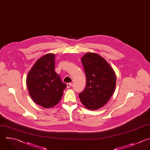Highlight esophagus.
Listing matches in <instances>:
<instances>
[{
    "label": "esophagus",
    "instance_id": "obj_1",
    "mask_svg": "<svg viewBox=\"0 0 150 150\" xmlns=\"http://www.w3.org/2000/svg\"><path fill=\"white\" fill-rule=\"evenodd\" d=\"M71 86H72V83H69L67 84V88H70Z\"/></svg>",
    "mask_w": 150,
    "mask_h": 150
}]
</instances>
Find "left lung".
<instances>
[{
  "instance_id": "obj_1",
  "label": "left lung",
  "mask_w": 150,
  "mask_h": 150,
  "mask_svg": "<svg viewBox=\"0 0 150 150\" xmlns=\"http://www.w3.org/2000/svg\"><path fill=\"white\" fill-rule=\"evenodd\" d=\"M81 60L87 82L79 98L86 108L97 110L111 97L115 88L116 76L108 62L98 54L87 53Z\"/></svg>"
}]
</instances>
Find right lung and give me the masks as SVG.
I'll return each instance as SVG.
<instances>
[{"label": "right lung", "instance_id": "obj_1", "mask_svg": "<svg viewBox=\"0 0 150 150\" xmlns=\"http://www.w3.org/2000/svg\"><path fill=\"white\" fill-rule=\"evenodd\" d=\"M55 55L39 58L28 73L26 84L32 100L44 108H52L61 100L67 86L54 70Z\"/></svg>", "mask_w": 150, "mask_h": 150}]
</instances>
